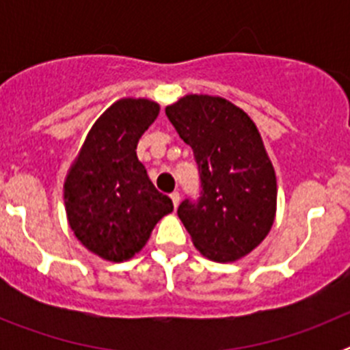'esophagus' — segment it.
<instances>
[{
  "label": "esophagus",
  "mask_w": 350,
  "mask_h": 350,
  "mask_svg": "<svg viewBox=\"0 0 350 350\" xmlns=\"http://www.w3.org/2000/svg\"><path fill=\"white\" fill-rule=\"evenodd\" d=\"M170 198H172L173 206H175V208H177L178 203H180V194H178V193H172V194H170Z\"/></svg>",
  "instance_id": "obj_1"
}]
</instances>
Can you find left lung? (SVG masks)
I'll return each mask as SVG.
<instances>
[{
    "label": "left lung",
    "instance_id": "8db88e82",
    "mask_svg": "<svg viewBox=\"0 0 350 350\" xmlns=\"http://www.w3.org/2000/svg\"><path fill=\"white\" fill-rule=\"evenodd\" d=\"M166 116L193 148L202 180L198 202L177 210L194 247L210 261L243 258L270 233L277 210L275 170L258 128L219 96L187 94Z\"/></svg>",
    "mask_w": 350,
    "mask_h": 350
}]
</instances>
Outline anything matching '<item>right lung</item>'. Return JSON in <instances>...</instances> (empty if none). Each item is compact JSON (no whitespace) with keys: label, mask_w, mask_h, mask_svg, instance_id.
I'll return each instance as SVG.
<instances>
[{"label":"right lung","mask_w":350,"mask_h":350,"mask_svg":"<svg viewBox=\"0 0 350 350\" xmlns=\"http://www.w3.org/2000/svg\"><path fill=\"white\" fill-rule=\"evenodd\" d=\"M159 105L124 98L92 124L64 180L68 224L85 249L122 262L140 252L173 203L154 187L137 145Z\"/></svg>","instance_id":"right-lung-1"}]
</instances>
